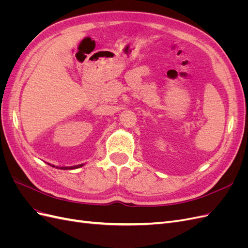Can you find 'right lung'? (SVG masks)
Returning a JSON list of instances; mask_svg holds the SVG:
<instances>
[{
	"mask_svg": "<svg viewBox=\"0 0 248 248\" xmlns=\"http://www.w3.org/2000/svg\"><path fill=\"white\" fill-rule=\"evenodd\" d=\"M55 168V166H52ZM80 167H82V164H80V166H77V167H69V168H60V169H62V170H72V169H78V168H80ZM58 169V168H57Z\"/></svg>",
	"mask_w": 248,
	"mask_h": 248,
	"instance_id": "obj_1",
	"label": "right lung"
}]
</instances>
